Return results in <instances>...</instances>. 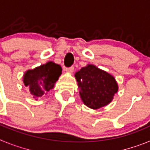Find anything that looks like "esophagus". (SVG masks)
<instances>
[{
    "label": "esophagus",
    "instance_id": "obj_1",
    "mask_svg": "<svg viewBox=\"0 0 150 150\" xmlns=\"http://www.w3.org/2000/svg\"><path fill=\"white\" fill-rule=\"evenodd\" d=\"M65 70H66V71H67V72L73 73L74 71V66H71V67H67Z\"/></svg>",
    "mask_w": 150,
    "mask_h": 150
}]
</instances>
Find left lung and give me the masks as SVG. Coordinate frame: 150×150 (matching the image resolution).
<instances>
[{
    "label": "left lung",
    "instance_id": "obj_1",
    "mask_svg": "<svg viewBox=\"0 0 150 150\" xmlns=\"http://www.w3.org/2000/svg\"><path fill=\"white\" fill-rule=\"evenodd\" d=\"M75 76L82 100L91 109L109 104L118 91L114 77L91 64L80 69Z\"/></svg>",
    "mask_w": 150,
    "mask_h": 150
}]
</instances>
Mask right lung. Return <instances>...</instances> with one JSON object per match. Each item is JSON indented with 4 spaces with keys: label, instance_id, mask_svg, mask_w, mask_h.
Listing matches in <instances>:
<instances>
[{
    "label": "right lung",
    "instance_id": "1",
    "mask_svg": "<svg viewBox=\"0 0 150 150\" xmlns=\"http://www.w3.org/2000/svg\"><path fill=\"white\" fill-rule=\"evenodd\" d=\"M62 71L59 64L50 62L34 70L26 71L24 75V84L28 87L33 98H38L53 88Z\"/></svg>",
    "mask_w": 150,
    "mask_h": 150
}]
</instances>
